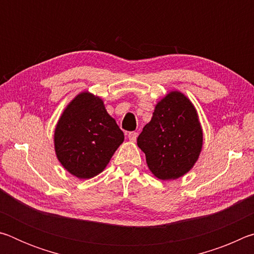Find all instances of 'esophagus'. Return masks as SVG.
<instances>
[{
    "label": "esophagus",
    "instance_id": "34e87169",
    "mask_svg": "<svg viewBox=\"0 0 254 254\" xmlns=\"http://www.w3.org/2000/svg\"><path fill=\"white\" fill-rule=\"evenodd\" d=\"M127 137L131 142H135L136 137H137V133L136 132H128L127 133Z\"/></svg>",
    "mask_w": 254,
    "mask_h": 254
}]
</instances>
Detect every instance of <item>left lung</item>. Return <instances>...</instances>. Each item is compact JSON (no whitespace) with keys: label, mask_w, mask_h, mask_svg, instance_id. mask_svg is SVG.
Listing matches in <instances>:
<instances>
[{"label":"left lung","mask_w":254,"mask_h":254,"mask_svg":"<svg viewBox=\"0 0 254 254\" xmlns=\"http://www.w3.org/2000/svg\"><path fill=\"white\" fill-rule=\"evenodd\" d=\"M137 147L154 177L174 180L186 175L203 149V128L191 101L179 91L162 97L137 136Z\"/></svg>","instance_id":"1"}]
</instances>
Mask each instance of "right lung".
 I'll list each match as a JSON object with an SVG mask.
<instances>
[{"mask_svg": "<svg viewBox=\"0 0 254 254\" xmlns=\"http://www.w3.org/2000/svg\"><path fill=\"white\" fill-rule=\"evenodd\" d=\"M124 134L100 96L81 92L68 103L56 124L58 161L79 179L101 174L123 143Z\"/></svg>", "mask_w": 254, "mask_h": 254, "instance_id": "add662e5", "label": "right lung"}]
</instances>
